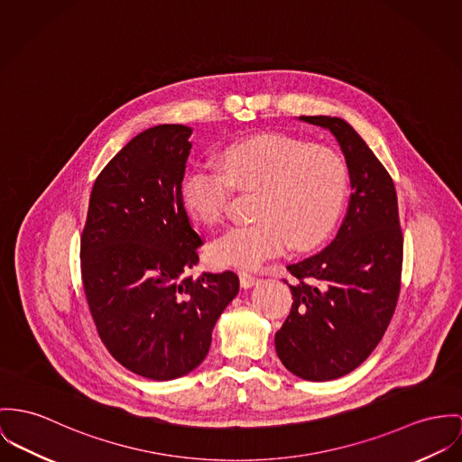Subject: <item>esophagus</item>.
I'll use <instances>...</instances> for the list:
<instances>
[{
  "label": "esophagus",
  "mask_w": 462,
  "mask_h": 462,
  "mask_svg": "<svg viewBox=\"0 0 462 462\" xmlns=\"http://www.w3.org/2000/svg\"><path fill=\"white\" fill-rule=\"evenodd\" d=\"M239 280H241V286L243 288H251L253 284L258 283V278L254 274L248 273V271H241L239 273Z\"/></svg>",
  "instance_id": "esophagus-1"
}]
</instances>
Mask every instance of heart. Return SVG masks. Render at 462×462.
Returning <instances> with one entry per match:
<instances>
[{
	"label": "heart",
	"instance_id": "obj_1",
	"mask_svg": "<svg viewBox=\"0 0 462 462\" xmlns=\"http://www.w3.org/2000/svg\"><path fill=\"white\" fill-rule=\"evenodd\" d=\"M232 189L254 193V221L217 237L211 256L216 263L249 269L286 246L308 251L321 245L345 211L350 174L345 160L327 147L267 134L221 149L217 172L189 171L180 182V202L197 223L216 225Z\"/></svg>",
	"mask_w": 462,
	"mask_h": 462
}]
</instances>
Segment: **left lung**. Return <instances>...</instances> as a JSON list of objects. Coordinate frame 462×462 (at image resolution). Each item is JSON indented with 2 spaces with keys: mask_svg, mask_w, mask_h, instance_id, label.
Wrapping results in <instances>:
<instances>
[{
  "mask_svg": "<svg viewBox=\"0 0 462 462\" xmlns=\"http://www.w3.org/2000/svg\"><path fill=\"white\" fill-rule=\"evenodd\" d=\"M299 119L336 137L354 193L336 239L286 267L295 278L293 302L274 343L290 373L328 382L371 356L391 323L401 288L402 232L392 178L356 130L341 117Z\"/></svg>",
  "mask_w": 462,
  "mask_h": 462,
  "instance_id": "8db88e82",
  "label": "left lung"
}]
</instances>
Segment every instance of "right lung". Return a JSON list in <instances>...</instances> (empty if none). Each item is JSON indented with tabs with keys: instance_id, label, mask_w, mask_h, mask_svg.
Returning <instances> with one entry per match:
<instances>
[{
	"instance_id": "add662e5",
	"label": "right lung",
	"mask_w": 462,
	"mask_h": 462,
	"mask_svg": "<svg viewBox=\"0 0 462 462\" xmlns=\"http://www.w3.org/2000/svg\"><path fill=\"white\" fill-rule=\"evenodd\" d=\"M189 135L184 125H158L126 143L93 184L80 237L84 293L102 343L156 382L206 358L239 291L232 271L186 276L202 246L180 202Z\"/></svg>"
}]
</instances>
